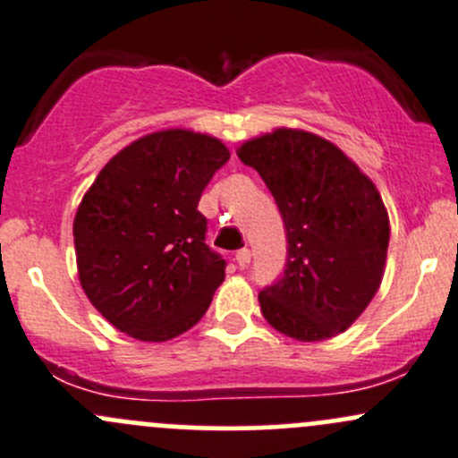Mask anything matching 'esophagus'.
<instances>
[{
	"label": "esophagus",
	"instance_id": "esophagus-1",
	"mask_svg": "<svg viewBox=\"0 0 458 458\" xmlns=\"http://www.w3.org/2000/svg\"><path fill=\"white\" fill-rule=\"evenodd\" d=\"M234 259H237V263L242 267H246L248 263H250V259H252V252L248 250V248H242V250L237 252V255H234Z\"/></svg>",
	"mask_w": 458,
	"mask_h": 458
}]
</instances>
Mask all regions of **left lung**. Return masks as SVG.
Listing matches in <instances>:
<instances>
[{
    "label": "left lung",
    "instance_id": "1",
    "mask_svg": "<svg viewBox=\"0 0 458 458\" xmlns=\"http://www.w3.org/2000/svg\"><path fill=\"white\" fill-rule=\"evenodd\" d=\"M285 225L288 261L259 293L261 315L297 341H323L352 326L377 294L390 221L370 177L323 137L293 128L243 143Z\"/></svg>",
    "mask_w": 458,
    "mask_h": 458
}]
</instances>
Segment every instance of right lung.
Masks as SVG:
<instances>
[{
    "label": "right lung",
    "instance_id": "obj_1",
    "mask_svg": "<svg viewBox=\"0 0 458 458\" xmlns=\"http://www.w3.org/2000/svg\"><path fill=\"white\" fill-rule=\"evenodd\" d=\"M230 159L201 132H152L97 174L77 208V270L92 306L140 341H168L206 315L225 261L206 243L203 188Z\"/></svg>",
    "mask_w": 458,
    "mask_h": 458
}]
</instances>
